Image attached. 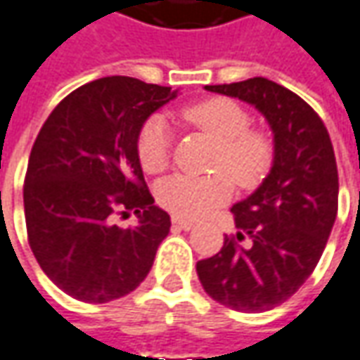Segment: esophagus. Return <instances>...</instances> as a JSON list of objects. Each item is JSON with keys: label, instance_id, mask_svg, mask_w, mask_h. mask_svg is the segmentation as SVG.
<instances>
[{"label": "esophagus", "instance_id": "esophagus-1", "mask_svg": "<svg viewBox=\"0 0 360 360\" xmlns=\"http://www.w3.org/2000/svg\"><path fill=\"white\" fill-rule=\"evenodd\" d=\"M172 225L176 226V229H182V231H190L194 223L192 221H186V219H180V217H174L172 219Z\"/></svg>", "mask_w": 360, "mask_h": 360}]
</instances>
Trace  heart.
Here are the masks:
<instances>
[{"label": "heart", "mask_w": 360, "mask_h": 360, "mask_svg": "<svg viewBox=\"0 0 360 360\" xmlns=\"http://www.w3.org/2000/svg\"><path fill=\"white\" fill-rule=\"evenodd\" d=\"M182 117L217 141L212 164L225 172L172 174L158 184V202L180 219H200L231 198V177L241 186H255L269 170L274 148L267 135L249 129V113L231 99L217 97L196 103L182 111ZM170 146L166 119H150L137 137V158L143 170H164L170 162Z\"/></svg>", "instance_id": "1"}]
</instances>
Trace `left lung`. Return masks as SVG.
<instances>
[{"label":"left lung","mask_w":360,"mask_h":360,"mask_svg":"<svg viewBox=\"0 0 360 360\" xmlns=\"http://www.w3.org/2000/svg\"><path fill=\"white\" fill-rule=\"evenodd\" d=\"M205 89L259 111L274 134V160L259 186L231 208L237 237H226L217 255L198 261L196 274L219 304L265 312L310 278L330 237L338 210L330 135L306 101L269 79Z\"/></svg>","instance_id":"1"}]
</instances>
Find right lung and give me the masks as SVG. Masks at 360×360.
<instances>
[{"mask_svg":"<svg viewBox=\"0 0 360 360\" xmlns=\"http://www.w3.org/2000/svg\"><path fill=\"white\" fill-rule=\"evenodd\" d=\"M178 89L131 77L82 84L46 119L30 153L24 212L42 271L68 296L105 304L127 296L152 269L170 214L153 205L137 137ZM115 207L138 225H112Z\"/></svg>","mask_w":360,"mask_h":360,"instance_id":"right-lung-1","label":"right lung"}]
</instances>
